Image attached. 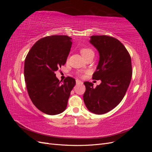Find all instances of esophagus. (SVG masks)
I'll return each instance as SVG.
<instances>
[{
    "label": "esophagus",
    "mask_w": 152,
    "mask_h": 152,
    "mask_svg": "<svg viewBox=\"0 0 152 152\" xmlns=\"http://www.w3.org/2000/svg\"><path fill=\"white\" fill-rule=\"evenodd\" d=\"M76 84H83V82H82L80 80H76Z\"/></svg>",
    "instance_id": "1"
}]
</instances>
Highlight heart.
<instances>
[{
    "label": "heart",
    "instance_id": "heart-1",
    "mask_svg": "<svg viewBox=\"0 0 152 152\" xmlns=\"http://www.w3.org/2000/svg\"><path fill=\"white\" fill-rule=\"evenodd\" d=\"M80 52L84 58H86L87 56H88L89 54L94 53L93 50H92L91 48H87V47H83V48H80Z\"/></svg>",
    "mask_w": 152,
    "mask_h": 152
}]
</instances>
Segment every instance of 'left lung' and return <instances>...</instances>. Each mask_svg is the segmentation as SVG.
<instances>
[{
    "label": "left lung",
    "mask_w": 152,
    "mask_h": 152,
    "mask_svg": "<svg viewBox=\"0 0 152 152\" xmlns=\"http://www.w3.org/2000/svg\"><path fill=\"white\" fill-rule=\"evenodd\" d=\"M90 42L99 53L93 79L102 83L94 88L91 82H84L83 98L90 112L101 115L116 107L125 96L132 77L131 58L125 46L113 37L93 35Z\"/></svg>",
    "instance_id": "left-lung-1"
}]
</instances>
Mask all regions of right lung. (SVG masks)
Wrapping results in <instances>:
<instances>
[{
	"label": "right lung",
	"instance_id": "1",
	"mask_svg": "<svg viewBox=\"0 0 152 152\" xmlns=\"http://www.w3.org/2000/svg\"><path fill=\"white\" fill-rule=\"evenodd\" d=\"M67 35H50L40 39L25 58L24 76L33 104L41 112L54 115L65 111L75 80L67 77L63 83L55 72L66 63L72 46Z\"/></svg>",
	"mask_w": 152,
	"mask_h": 152
}]
</instances>
